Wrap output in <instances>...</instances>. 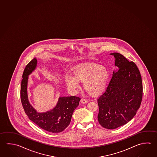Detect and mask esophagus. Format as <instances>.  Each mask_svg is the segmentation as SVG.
<instances>
[{
    "label": "esophagus",
    "instance_id": "esophagus-1",
    "mask_svg": "<svg viewBox=\"0 0 157 157\" xmlns=\"http://www.w3.org/2000/svg\"><path fill=\"white\" fill-rule=\"evenodd\" d=\"M88 100H86V99H82L80 100V102L82 103V104H86V103H87L88 102Z\"/></svg>",
    "mask_w": 157,
    "mask_h": 157
}]
</instances>
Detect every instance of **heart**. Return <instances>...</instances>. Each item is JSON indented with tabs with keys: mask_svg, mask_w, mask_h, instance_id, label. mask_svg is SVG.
I'll list each match as a JSON object with an SVG mask.
<instances>
[{
	"mask_svg": "<svg viewBox=\"0 0 157 157\" xmlns=\"http://www.w3.org/2000/svg\"><path fill=\"white\" fill-rule=\"evenodd\" d=\"M73 75H67L64 82L69 90L75 92L79 89L80 82H84V88L93 96H98L104 91L109 79V71L103 65L86 63L75 67Z\"/></svg>",
	"mask_w": 157,
	"mask_h": 157,
	"instance_id": "1",
	"label": "heart"
}]
</instances>
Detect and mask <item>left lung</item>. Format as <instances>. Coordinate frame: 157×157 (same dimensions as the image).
Returning a JSON list of instances; mask_svg holds the SVG:
<instances>
[{
	"instance_id": "8db88e82",
	"label": "left lung",
	"mask_w": 157,
	"mask_h": 157,
	"mask_svg": "<svg viewBox=\"0 0 157 157\" xmlns=\"http://www.w3.org/2000/svg\"><path fill=\"white\" fill-rule=\"evenodd\" d=\"M115 57L113 77L106 90L98 100L99 124L107 129H115L131 121L140 107L142 99V77L136 64L119 53Z\"/></svg>"
}]
</instances>
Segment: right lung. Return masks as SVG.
<instances>
[{"label":"right lung","mask_w":157,"mask_h":157,"mask_svg":"<svg viewBox=\"0 0 157 157\" xmlns=\"http://www.w3.org/2000/svg\"><path fill=\"white\" fill-rule=\"evenodd\" d=\"M37 67V60L34 58L26 66L23 73L20 90L22 106L29 118L42 129L52 133L62 132L69 126L80 98L77 96H60L52 109L44 113L37 112L29 101L28 94L29 76Z\"/></svg>","instance_id":"1"}]
</instances>
